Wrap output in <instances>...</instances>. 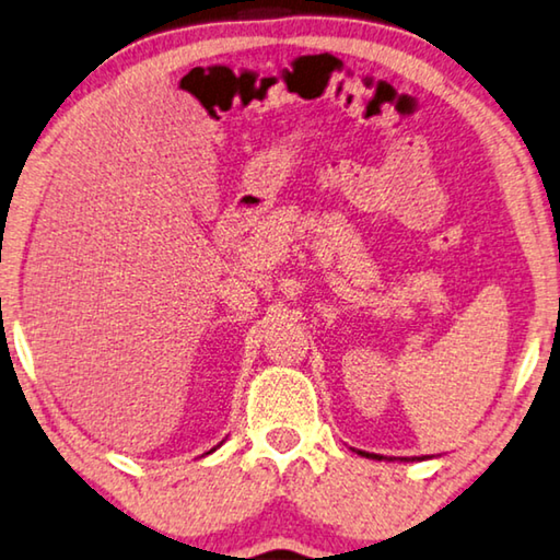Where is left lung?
Listing matches in <instances>:
<instances>
[{
    "instance_id": "1",
    "label": "left lung",
    "mask_w": 560,
    "mask_h": 560,
    "mask_svg": "<svg viewBox=\"0 0 560 560\" xmlns=\"http://www.w3.org/2000/svg\"><path fill=\"white\" fill-rule=\"evenodd\" d=\"M358 453H360V455H365V458H377V460L383 458V455H377V453H365V451H358ZM423 458H425V455H423ZM423 458H398V460L408 463V460H423ZM388 460H395V458H388Z\"/></svg>"
}]
</instances>
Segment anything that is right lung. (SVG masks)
Segmentation results:
<instances>
[{"mask_svg": "<svg viewBox=\"0 0 560 560\" xmlns=\"http://www.w3.org/2000/svg\"><path fill=\"white\" fill-rule=\"evenodd\" d=\"M210 453H212V451H210Z\"/></svg>", "mask_w": 560, "mask_h": 560, "instance_id": "1", "label": "right lung"}]
</instances>
